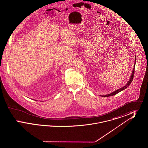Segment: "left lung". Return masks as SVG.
Returning <instances> with one entry per match:
<instances>
[{
    "mask_svg": "<svg viewBox=\"0 0 148 148\" xmlns=\"http://www.w3.org/2000/svg\"><path fill=\"white\" fill-rule=\"evenodd\" d=\"M135 62H136V59H135V63H134V68H133V69L132 74L131 77H130L129 80L128 81V82H127V84L125 85V86H124L123 87H122V88H120L119 89H118V90H116L114 91V92H112V93H110V94H107V95H101V97H108L113 96V95H115V94H118V92H121V91H122V90H123L125 89L126 88H127L130 85V84H131V83L132 82V80H133V77H134V71H135Z\"/></svg>",
    "mask_w": 148,
    "mask_h": 148,
    "instance_id": "obj_1",
    "label": "left lung"
}]
</instances>
